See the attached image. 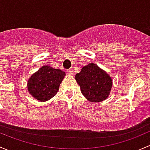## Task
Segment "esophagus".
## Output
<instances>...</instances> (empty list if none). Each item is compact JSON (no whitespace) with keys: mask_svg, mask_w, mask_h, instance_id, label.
<instances>
[{"mask_svg":"<svg viewBox=\"0 0 150 150\" xmlns=\"http://www.w3.org/2000/svg\"><path fill=\"white\" fill-rule=\"evenodd\" d=\"M68 73L69 74H73V70H72L71 69H68Z\"/></svg>","mask_w":150,"mask_h":150,"instance_id":"34e87169","label":"esophagus"}]
</instances>
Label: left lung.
<instances>
[{"instance_id": "left-lung-1", "label": "left lung", "mask_w": 150, "mask_h": 150, "mask_svg": "<svg viewBox=\"0 0 150 150\" xmlns=\"http://www.w3.org/2000/svg\"><path fill=\"white\" fill-rule=\"evenodd\" d=\"M75 79L84 98L92 103H100L108 98L112 86V80L105 71L96 64L90 63L83 66Z\"/></svg>"}]
</instances>
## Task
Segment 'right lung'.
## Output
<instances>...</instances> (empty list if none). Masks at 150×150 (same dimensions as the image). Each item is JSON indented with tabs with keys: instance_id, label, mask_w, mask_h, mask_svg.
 <instances>
[{
	"instance_id": "right-lung-1",
	"label": "right lung",
	"mask_w": 150,
	"mask_h": 150,
	"mask_svg": "<svg viewBox=\"0 0 150 150\" xmlns=\"http://www.w3.org/2000/svg\"><path fill=\"white\" fill-rule=\"evenodd\" d=\"M65 76L64 71L44 65L29 77L27 84L29 93L37 100L47 101L58 92Z\"/></svg>"
}]
</instances>
